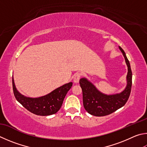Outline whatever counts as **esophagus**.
I'll list each match as a JSON object with an SVG mask.
<instances>
[{
    "label": "esophagus",
    "instance_id": "esophagus-1",
    "mask_svg": "<svg viewBox=\"0 0 147 147\" xmlns=\"http://www.w3.org/2000/svg\"><path fill=\"white\" fill-rule=\"evenodd\" d=\"M80 76H81L80 73H76L74 76L73 82L75 83V84H78V83L79 82L80 79Z\"/></svg>",
    "mask_w": 147,
    "mask_h": 147
}]
</instances>
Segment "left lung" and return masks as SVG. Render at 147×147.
I'll list each match as a JSON object with an SVG mask.
<instances>
[{"label":"left lung","mask_w":147,"mask_h":147,"mask_svg":"<svg viewBox=\"0 0 147 147\" xmlns=\"http://www.w3.org/2000/svg\"><path fill=\"white\" fill-rule=\"evenodd\" d=\"M128 67L127 85L121 92L107 94L100 92L86 78L80 80L83 92V103L88 113L95 116H103L114 113L126 103L131 91L132 74L129 60L122 48L119 46Z\"/></svg>","instance_id":"obj_1"}]
</instances>
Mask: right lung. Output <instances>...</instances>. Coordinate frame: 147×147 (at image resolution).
I'll list each match as a JSON object with an SVG mask.
<instances>
[{"label": "right lung", "instance_id": "obj_1", "mask_svg": "<svg viewBox=\"0 0 147 147\" xmlns=\"http://www.w3.org/2000/svg\"><path fill=\"white\" fill-rule=\"evenodd\" d=\"M12 82L13 93L16 100L29 112L38 116H49L57 113L62 107L67 93L73 85V83L69 82L45 96L38 98H30L26 96L18 91L13 77Z\"/></svg>", "mask_w": 147, "mask_h": 147}]
</instances>
